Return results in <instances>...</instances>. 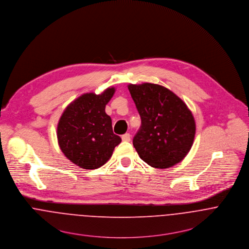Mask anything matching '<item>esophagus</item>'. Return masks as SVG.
<instances>
[{"mask_svg":"<svg viewBox=\"0 0 249 249\" xmlns=\"http://www.w3.org/2000/svg\"><path fill=\"white\" fill-rule=\"evenodd\" d=\"M122 140H123V141H126V142L130 141V140H131V135H130V134H124V135L122 136Z\"/></svg>","mask_w":249,"mask_h":249,"instance_id":"esophagus-1","label":"esophagus"}]
</instances>
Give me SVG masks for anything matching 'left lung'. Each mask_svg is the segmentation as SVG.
Masks as SVG:
<instances>
[{
	"instance_id": "obj_1",
	"label": "left lung",
	"mask_w": 249,
	"mask_h": 249,
	"mask_svg": "<svg viewBox=\"0 0 249 249\" xmlns=\"http://www.w3.org/2000/svg\"><path fill=\"white\" fill-rule=\"evenodd\" d=\"M128 89L141 118L133 139L140 159L160 169L180 162L189 153L196 134L191 111L163 86L130 84Z\"/></svg>"
}]
</instances>
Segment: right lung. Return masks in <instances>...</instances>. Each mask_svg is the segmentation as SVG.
Segmentation results:
<instances>
[{"mask_svg": "<svg viewBox=\"0 0 249 249\" xmlns=\"http://www.w3.org/2000/svg\"><path fill=\"white\" fill-rule=\"evenodd\" d=\"M115 91L106 89L101 94L84 93L72 101L57 125L58 144L63 154L83 169L104 165L121 138L112 132L111 117L105 107Z\"/></svg>", "mask_w": 249, "mask_h": 249, "instance_id": "1", "label": "right lung"}]
</instances>
